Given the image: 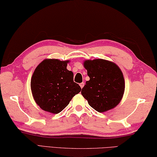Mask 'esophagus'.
Here are the masks:
<instances>
[{"label":"esophagus","instance_id":"obj_1","mask_svg":"<svg viewBox=\"0 0 157 157\" xmlns=\"http://www.w3.org/2000/svg\"><path fill=\"white\" fill-rule=\"evenodd\" d=\"M84 85H85V83L84 82H81V83H80V86H81V89H82V87H84Z\"/></svg>","mask_w":157,"mask_h":157}]
</instances>
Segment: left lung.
<instances>
[{"label": "left lung", "instance_id": "8db88e82", "mask_svg": "<svg viewBox=\"0 0 157 157\" xmlns=\"http://www.w3.org/2000/svg\"><path fill=\"white\" fill-rule=\"evenodd\" d=\"M83 65L90 79L86 81L81 94L89 105L99 113L116 107L124 91V80L119 67L103 59L85 60Z\"/></svg>", "mask_w": 157, "mask_h": 157}]
</instances>
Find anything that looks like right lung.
Returning a JSON list of instances; mask_svg holds the SVG:
<instances>
[{
    "instance_id": "obj_1",
    "label": "right lung",
    "mask_w": 157,
    "mask_h": 157,
    "mask_svg": "<svg viewBox=\"0 0 157 157\" xmlns=\"http://www.w3.org/2000/svg\"><path fill=\"white\" fill-rule=\"evenodd\" d=\"M69 62L46 59L34 71L30 82L32 94L42 110L59 113L81 91V87L73 81V72L66 68Z\"/></svg>"
}]
</instances>
